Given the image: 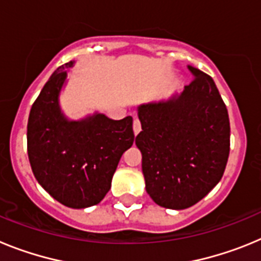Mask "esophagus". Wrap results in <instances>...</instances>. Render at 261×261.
Masks as SVG:
<instances>
[{
	"mask_svg": "<svg viewBox=\"0 0 261 261\" xmlns=\"http://www.w3.org/2000/svg\"><path fill=\"white\" fill-rule=\"evenodd\" d=\"M133 132H135L136 136L141 132V123H140V120L136 119L135 121H133Z\"/></svg>",
	"mask_w": 261,
	"mask_h": 261,
	"instance_id": "esophagus-1",
	"label": "esophagus"
}]
</instances>
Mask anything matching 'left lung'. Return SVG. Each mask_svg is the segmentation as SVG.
Masks as SVG:
<instances>
[{"label":"left lung","instance_id":"1","mask_svg":"<svg viewBox=\"0 0 261 261\" xmlns=\"http://www.w3.org/2000/svg\"><path fill=\"white\" fill-rule=\"evenodd\" d=\"M193 81L180 94L137 107L146 192L159 206L187 209L222 177L230 151L227 108L211 75L188 65Z\"/></svg>","mask_w":261,"mask_h":261}]
</instances>
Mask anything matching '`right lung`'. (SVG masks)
<instances>
[{
    "label": "right lung",
    "mask_w": 261,
    "mask_h": 261,
    "mask_svg": "<svg viewBox=\"0 0 261 261\" xmlns=\"http://www.w3.org/2000/svg\"><path fill=\"white\" fill-rule=\"evenodd\" d=\"M57 68L30 111L27 153L36 180L53 199L73 209L99 204L111 188L119 161L133 145V119L112 120L95 112L70 120L60 94L68 69Z\"/></svg>",
    "instance_id": "obj_1"
}]
</instances>
